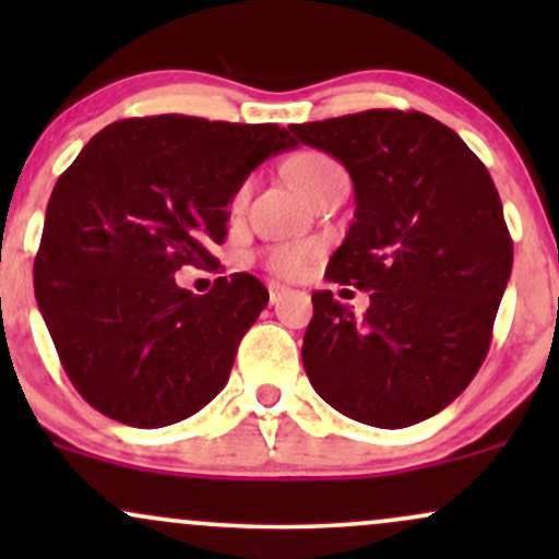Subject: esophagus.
<instances>
[{
    "label": "esophagus",
    "instance_id": "1",
    "mask_svg": "<svg viewBox=\"0 0 559 559\" xmlns=\"http://www.w3.org/2000/svg\"><path fill=\"white\" fill-rule=\"evenodd\" d=\"M267 294H271V305H278V301L288 294V288L284 284H275V281H271V284H267Z\"/></svg>",
    "mask_w": 559,
    "mask_h": 559
}]
</instances>
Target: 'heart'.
I'll list each match as a JSON object with an SVG mask.
<instances>
[{"label": "heart", "instance_id": "b5f03b06", "mask_svg": "<svg viewBox=\"0 0 559 559\" xmlns=\"http://www.w3.org/2000/svg\"><path fill=\"white\" fill-rule=\"evenodd\" d=\"M288 178L299 186L305 194H312L325 178L331 176L333 170H338V163L323 152H299L297 157L288 159ZM249 197V183H241L239 191L234 194V202L230 207L239 213V210L247 204ZM318 254V247L310 241H299V243H284V247H273L271 252L265 254V265L267 271H273L275 275H284V278H294L307 267V262Z\"/></svg>", "mask_w": 559, "mask_h": 559}]
</instances>
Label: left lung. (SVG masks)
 Segmentation results:
<instances>
[{"mask_svg": "<svg viewBox=\"0 0 559 559\" xmlns=\"http://www.w3.org/2000/svg\"><path fill=\"white\" fill-rule=\"evenodd\" d=\"M355 183V223L333 284L370 292L357 318L312 294L301 362L333 409L376 428L441 413L478 373L512 271L497 186L452 128L426 112L365 110L292 126Z\"/></svg>", "mask_w": 559, "mask_h": 559, "instance_id": "8db88e82", "label": "left lung"}]
</instances>
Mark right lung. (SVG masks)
<instances>
[{
    "mask_svg": "<svg viewBox=\"0 0 559 559\" xmlns=\"http://www.w3.org/2000/svg\"><path fill=\"white\" fill-rule=\"evenodd\" d=\"M294 146L275 123L155 115L102 128L57 178L34 288L62 368L94 409L163 428L221 394L267 288L234 273L197 297L173 275L217 265L210 249L226 241L230 199Z\"/></svg>",
    "mask_w": 559,
    "mask_h": 559,
    "instance_id": "1",
    "label": "right lung"
}]
</instances>
